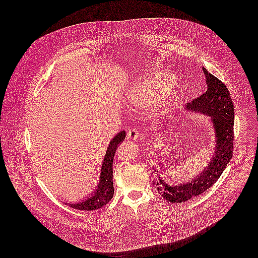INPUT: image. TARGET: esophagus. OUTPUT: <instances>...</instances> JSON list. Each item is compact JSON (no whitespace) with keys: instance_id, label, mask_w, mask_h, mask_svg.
<instances>
[{"instance_id":"esophagus-1","label":"esophagus","mask_w":258,"mask_h":258,"mask_svg":"<svg viewBox=\"0 0 258 258\" xmlns=\"http://www.w3.org/2000/svg\"><path fill=\"white\" fill-rule=\"evenodd\" d=\"M138 136H139V132H138V130L135 129V128L130 129V130L127 132V137H128V139H130V140H136V139L138 138Z\"/></svg>"}]
</instances>
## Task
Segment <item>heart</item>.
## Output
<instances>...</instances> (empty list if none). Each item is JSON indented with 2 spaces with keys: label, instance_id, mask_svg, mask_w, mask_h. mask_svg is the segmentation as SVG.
<instances>
[{
  "label": "heart",
  "instance_id": "heart-1",
  "mask_svg": "<svg viewBox=\"0 0 258 258\" xmlns=\"http://www.w3.org/2000/svg\"><path fill=\"white\" fill-rule=\"evenodd\" d=\"M176 81L174 74L166 72L141 75L127 87L125 103L134 111H147L153 107L155 116L162 118L179 98Z\"/></svg>",
  "mask_w": 258,
  "mask_h": 258
}]
</instances>
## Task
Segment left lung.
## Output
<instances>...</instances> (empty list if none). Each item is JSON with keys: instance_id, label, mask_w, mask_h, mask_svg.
Returning a JSON list of instances; mask_svg holds the SVG:
<instances>
[{"instance_id": "8db88e82", "label": "left lung", "mask_w": 258, "mask_h": 258, "mask_svg": "<svg viewBox=\"0 0 258 258\" xmlns=\"http://www.w3.org/2000/svg\"><path fill=\"white\" fill-rule=\"evenodd\" d=\"M207 91L194 99L185 107L188 112H198L210 117L215 129V152L203 172L184 184L167 183L153 167L154 184L158 192L171 203H184L202 195L219 180L232 157L234 108L230 93L226 86L205 68Z\"/></svg>"}]
</instances>
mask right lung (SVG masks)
<instances>
[{"label": "right lung", "mask_w": 258, "mask_h": 258, "mask_svg": "<svg viewBox=\"0 0 258 258\" xmlns=\"http://www.w3.org/2000/svg\"><path fill=\"white\" fill-rule=\"evenodd\" d=\"M125 137H126V132L121 131L111 140L102 162L99 183L97 184L96 188L84 200H81V202H78L76 204L66 203L67 205H69L70 207H72L75 210L93 211V210L101 209L110 201L114 195V187H113V181H112L113 160H114L117 147L124 141Z\"/></svg>", "instance_id": "1"}]
</instances>
